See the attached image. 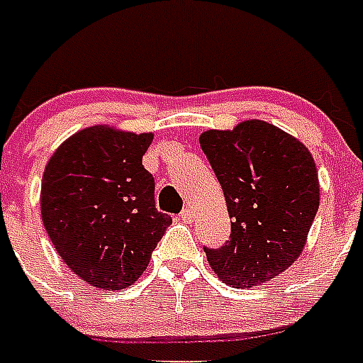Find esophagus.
Wrapping results in <instances>:
<instances>
[{
    "label": "esophagus",
    "mask_w": 363,
    "mask_h": 363,
    "mask_svg": "<svg viewBox=\"0 0 363 363\" xmlns=\"http://www.w3.org/2000/svg\"><path fill=\"white\" fill-rule=\"evenodd\" d=\"M181 220L182 223H186V225H192L194 223V211L188 207V209H184V211L181 213Z\"/></svg>",
    "instance_id": "1"
}]
</instances>
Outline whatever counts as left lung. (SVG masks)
Here are the masks:
<instances>
[{"mask_svg": "<svg viewBox=\"0 0 363 363\" xmlns=\"http://www.w3.org/2000/svg\"><path fill=\"white\" fill-rule=\"evenodd\" d=\"M232 218L230 240L203 247L220 280L232 287L270 281L303 253L320 206V182L308 148L261 120L200 135Z\"/></svg>", "mask_w": 363, "mask_h": 363, "instance_id": "8db88e82", "label": "left lung"}]
</instances>
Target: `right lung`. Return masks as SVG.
<instances>
[{
  "instance_id": "right-lung-1",
  "label": "right lung",
  "mask_w": 363,
  "mask_h": 363,
  "mask_svg": "<svg viewBox=\"0 0 363 363\" xmlns=\"http://www.w3.org/2000/svg\"><path fill=\"white\" fill-rule=\"evenodd\" d=\"M152 133L93 125L55 150L41 181V220L57 253L91 286H133L173 223L156 209L143 156Z\"/></svg>"
}]
</instances>
